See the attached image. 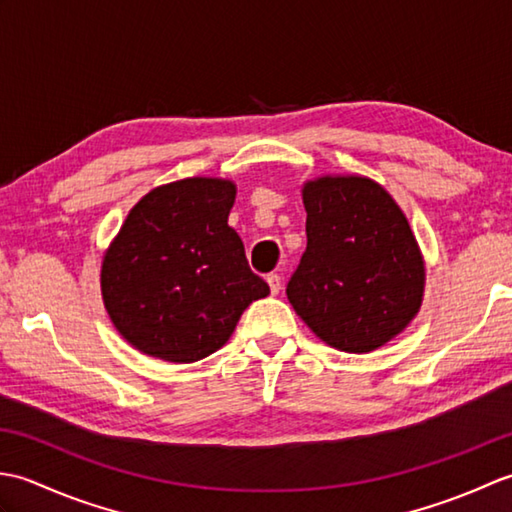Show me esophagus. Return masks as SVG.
<instances>
[{"label":"esophagus","mask_w":512,"mask_h":512,"mask_svg":"<svg viewBox=\"0 0 512 512\" xmlns=\"http://www.w3.org/2000/svg\"><path fill=\"white\" fill-rule=\"evenodd\" d=\"M266 281H268V286H270V292H273V295H277V292L281 290V277L277 273H270L266 277Z\"/></svg>","instance_id":"34e87169"}]
</instances>
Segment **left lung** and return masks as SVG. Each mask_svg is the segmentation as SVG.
Returning a JSON list of instances; mask_svg holds the SVG:
<instances>
[{"label": "left lung", "instance_id": "1", "mask_svg": "<svg viewBox=\"0 0 512 512\" xmlns=\"http://www.w3.org/2000/svg\"><path fill=\"white\" fill-rule=\"evenodd\" d=\"M308 246L286 295L321 341L372 352L416 317L424 266L407 217L369 178H319L303 187Z\"/></svg>", "mask_w": 512, "mask_h": 512}]
</instances>
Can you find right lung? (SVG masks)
Here are the masks:
<instances>
[{
	"label": "right lung",
	"instance_id": "add662e5",
	"mask_svg": "<svg viewBox=\"0 0 512 512\" xmlns=\"http://www.w3.org/2000/svg\"><path fill=\"white\" fill-rule=\"evenodd\" d=\"M235 184L187 178L149 191L107 250L101 288L116 330L136 350L193 363L228 341L270 288L228 226Z\"/></svg>",
	"mask_w": 512,
	"mask_h": 512
}]
</instances>
